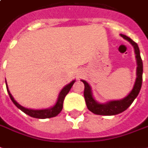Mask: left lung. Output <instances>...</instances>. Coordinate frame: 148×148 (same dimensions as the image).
<instances>
[{
	"instance_id": "left-lung-1",
	"label": "left lung",
	"mask_w": 148,
	"mask_h": 148,
	"mask_svg": "<svg viewBox=\"0 0 148 148\" xmlns=\"http://www.w3.org/2000/svg\"><path fill=\"white\" fill-rule=\"evenodd\" d=\"M124 39L127 40L130 42L132 46H133L135 50V54L136 58V79L135 81L134 86L130 91V93L125 98L120 100H112L108 101L105 103H100L97 102L95 99L91 91V87L86 80L81 79V81L84 84V95L85 102L87 105V109L92 112L93 114H98V115H105V116H112L116 114H121L123 111L126 110L131 106L133 102L135 99L137 97L140 93V90L142 86V80H143V62L140 57V49L138 47V45L134 41L125 34H120Z\"/></svg>"
}]
</instances>
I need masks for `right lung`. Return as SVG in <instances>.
Wrapping results in <instances>:
<instances>
[{
    "instance_id": "1",
    "label": "right lung",
    "mask_w": 148,
    "mask_h": 148,
    "mask_svg": "<svg viewBox=\"0 0 148 148\" xmlns=\"http://www.w3.org/2000/svg\"><path fill=\"white\" fill-rule=\"evenodd\" d=\"M75 80H73V81L69 83V84H67L66 86L62 88V90L60 91V93L58 95V98L57 99V102L55 103L54 105L47 109H42V110H32V109H28L25 108L24 106L19 105V103L14 99V98L12 95V94L10 93V91L8 90V87L7 82L6 83V87H7L8 93L9 95L11 100L12 101L15 106H16L17 108H19L20 110H22L23 113H25L26 114H27L29 116H31L34 118H38V119H46V118H50V117H56L57 115L61 113V111L62 110L63 108V102L64 99L66 96V95L69 92L71 87H73V85L74 84V83Z\"/></svg>"
}]
</instances>
